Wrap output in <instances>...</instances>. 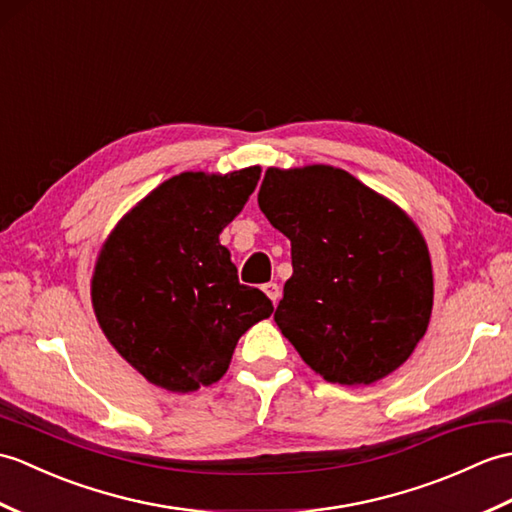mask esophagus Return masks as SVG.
Segmentation results:
<instances>
[{
    "mask_svg": "<svg viewBox=\"0 0 512 512\" xmlns=\"http://www.w3.org/2000/svg\"><path fill=\"white\" fill-rule=\"evenodd\" d=\"M264 292L268 294V299L277 305V301L281 299V288H279V283H275V281L264 283Z\"/></svg>",
    "mask_w": 512,
    "mask_h": 512,
    "instance_id": "1",
    "label": "esophagus"
}]
</instances>
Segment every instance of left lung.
Masks as SVG:
<instances>
[{
    "instance_id": "obj_1",
    "label": "left lung",
    "mask_w": 512,
    "mask_h": 512,
    "mask_svg": "<svg viewBox=\"0 0 512 512\" xmlns=\"http://www.w3.org/2000/svg\"><path fill=\"white\" fill-rule=\"evenodd\" d=\"M257 202L292 244L275 320L301 358L344 386L406 362L434 301L430 253L406 213L331 165L270 168Z\"/></svg>"
}]
</instances>
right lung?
<instances>
[{"instance_id":"1","label":"right lung","mask_w":512,"mask_h":512,"mask_svg":"<svg viewBox=\"0 0 512 512\" xmlns=\"http://www.w3.org/2000/svg\"><path fill=\"white\" fill-rule=\"evenodd\" d=\"M259 174H178L106 240L91 283L93 310L106 338L150 384L189 392L218 382L240 336L272 314V301L240 283L218 240Z\"/></svg>"}]
</instances>
